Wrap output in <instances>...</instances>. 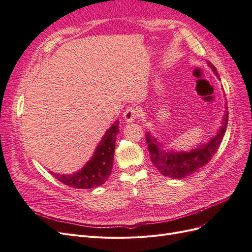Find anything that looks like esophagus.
<instances>
[{"label": "esophagus", "mask_w": 252, "mask_h": 252, "mask_svg": "<svg viewBox=\"0 0 252 252\" xmlns=\"http://www.w3.org/2000/svg\"><path fill=\"white\" fill-rule=\"evenodd\" d=\"M140 117V110L135 107H128L124 112V119L126 122H132Z\"/></svg>", "instance_id": "obj_1"}]
</instances>
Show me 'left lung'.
<instances>
[{
	"mask_svg": "<svg viewBox=\"0 0 252 252\" xmlns=\"http://www.w3.org/2000/svg\"><path fill=\"white\" fill-rule=\"evenodd\" d=\"M207 63L217 77H219L217 68L210 62ZM227 124L228 111L225 112L223 125L215 138L211 139V141L206 145H202L197 149L190 152H180V154L162 150L159 148V144L154 139V136L150 134V132H147L145 135H146V142L148 144V150L152 164L155 165L158 172L165 175V177L171 179H183L188 177V175L194 173L201 167L207 164L212 157L216 155L226 132Z\"/></svg>",
	"mask_w": 252,
	"mask_h": 252,
	"instance_id": "left-lung-1",
	"label": "left lung"
}]
</instances>
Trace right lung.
<instances>
[{
	"instance_id": "1",
	"label": "right lung",
	"mask_w": 252,
	"mask_h": 252,
	"mask_svg": "<svg viewBox=\"0 0 252 252\" xmlns=\"http://www.w3.org/2000/svg\"><path fill=\"white\" fill-rule=\"evenodd\" d=\"M117 121L103 136L97 145L94 157L82 170L72 174H51L63 184L77 189H89L101 186L107 181L113 165V155L116 148V139L119 133Z\"/></svg>"
}]
</instances>
